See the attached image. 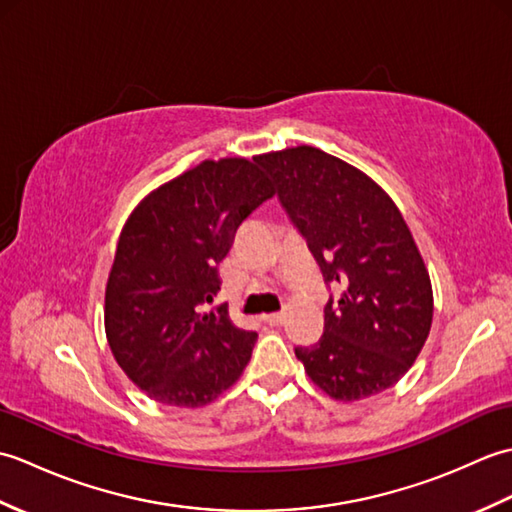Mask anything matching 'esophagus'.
<instances>
[{
  "instance_id": "obj_1",
  "label": "esophagus",
  "mask_w": 512,
  "mask_h": 512,
  "mask_svg": "<svg viewBox=\"0 0 512 512\" xmlns=\"http://www.w3.org/2000/svg\"><path fill=\"white\" fill-rule=\"evenodd\" d=\"M262 321H264V323H268V325H281V323H284V314H281V312H275V314H264Z\"/></svg>"
}]
</instances>
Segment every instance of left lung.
Segmentation results:
<instances>
[{
  "instance_id": "8db88e82",
  "label": "left lung",
  "mask_w": 512,
  "mask_h": 512,
  "mask_svg": "<svg viewBox=\"0 0 512 512\" xmlns=\"http://www.w3.org/2000/svg\"><path fill=\"white\" fill-rule=\"evenodd\" d=\"M264 167L325 286L341 290L325 303L321 339L295 347L312 383L336 400L398 383L433 319L429 273L398 206L363 171L317 147L273 151Z\"/></svg>"
}]
</instances>
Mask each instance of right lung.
Instances as JSON below:
<instances>
[{"instance_id":"right-lung-1","label":"right lung","mask_w":512,"mask_h":512,"mask_svg":"<svg viewBox=\"0 0 512 512\" xmlns=\"http://www.w3.org/2000/svg\"><path fill=\"white\" fill-rule=\"evenodd\" d=\"M273 195L264 156L204 160L129 215L105 288V332L149 398L202 407L244 372L257 334L235 328L226 303L206 306L239 224Z\"/></svg>"}]
</instances>
